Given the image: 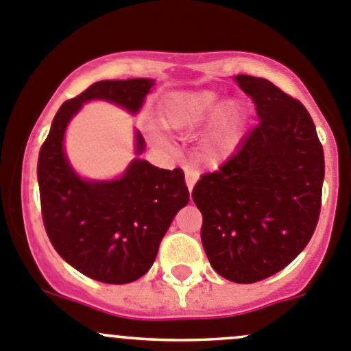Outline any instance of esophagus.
Returning a JSON list of instances; mask_svg holds the SVG:
<instances>
[{
	"instance_id": "esophagus-1",
	"label": "esophagus",
	"mask_w": 351,
	"mask_h": 351,
	"mask_svg": "<svg viewBox=\"0 0 351 351\" xmlns=\"http://www.w3.org/2000/svg\"><path fill=\"white\" fill-rule=\"evenodd\" d=\"M197 180H198V173L193 171V169H186V171H185V183H186V186H189L190 192H192L193 186H195Z\"/></svg>"
}]
</instances>
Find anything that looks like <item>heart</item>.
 <instances>
[{"label": "heart", "mask_w": 351, "mask_h": 351, "mask_svg": "<svg viewBox=\"0 0 351 351\" xmlns=\"http://www.w3.org/2000/svg\"><path fill=\"white\" fill-rule=\"evenodd\" d=\"M161 122L176 132H192L212 116L204 137V156L217 162L228 158L241 139L244 110L236 101H226L222 93L210 88L178 91L166 98L159 107Z\"/></svg>", "instance_id": "obj_1"}]
</instances>
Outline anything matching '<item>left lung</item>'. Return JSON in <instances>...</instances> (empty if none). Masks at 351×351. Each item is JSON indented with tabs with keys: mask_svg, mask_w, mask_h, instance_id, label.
I'll return each instance as SVG.
<instances>
[{
	"mask_svg": "<svg viewBox=\"0 0 351 351\" xmlns=\"http://www.w3.org/2000/svg\"><path fill=\"white\" fill-rule=\"evenodd\" d=\"M258 125L192 192L212 268L236 284L284 270L316 231L324 180L323 144L309 112L263 77L239 74Z\"/></svg>",
	"mask_w": 351,
	"mask_h": 351,
	"instance_id": "1",
	"label": "left lung"
}]
</instances>
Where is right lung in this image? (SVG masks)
I'll use <instances>...</instances> for the list:
<instances>
[{"label":"right lung","instance_id":"right-lung-1","mask_svg":"<svg viewBox=\"0 0 351 351\" xmlns=\"http://www.w3.org/2000/svg\"><path fill=\"white\" fill-rule=\"evenodd\" d=\"M153 80L98 81L62 104L38 153L37 178L42 221L52 246L86 277L129 284L153 267L173 217L189 204L180 168L159 169L134 159L113 182H84L71 169L62 139L71 117L88 100H108L136 113ZM144 139L137 132V153Z\"/></svg>","mask_w":351,"mask_h":351}]
</instances>
